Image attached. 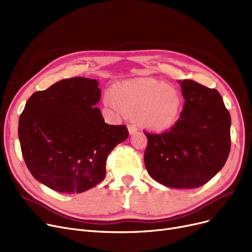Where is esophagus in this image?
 Segmentation results:
<instances>
[{
	"instance_id": "1",
	"label": "esophagus",
	"mask_w": 252,
	"mask_h": 252,
	"mask_svg": "<svg viewBox=\"0 0 252 252\" xmlns=\"http://www.w3.org/2000/svg\"><path fill=\"white\" fill-rule=\"evenodd\" d=\"M127 128H128V132H129V134H130V135L135 134V133L137 132V130H138L137 126H136V125H134V124H130V125H128V126H127Z\"/></svg>"
}]
</instances>
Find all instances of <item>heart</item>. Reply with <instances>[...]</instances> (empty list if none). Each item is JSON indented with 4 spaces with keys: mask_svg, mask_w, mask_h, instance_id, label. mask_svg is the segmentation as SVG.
I'll return each mask as SVG.
<instances>
[{
    "mask_svg": "<svg viewBox=\"0 0 252 252\" xmlns=\"http://www.w3.org/2000/svg\"><path fill=\"white\" fill-rule=\"evenodd\" d=\"M104 103L118 115H138L142 126L162 130L176 122L181 106L178 93L163 82L152 79L128 81L109 89Z\"/></svg>",
    "mask_w": 252,
    "mask_h": 252,
    "instance_id": "obj_1",
    "label": "heart"
}]
</instances>
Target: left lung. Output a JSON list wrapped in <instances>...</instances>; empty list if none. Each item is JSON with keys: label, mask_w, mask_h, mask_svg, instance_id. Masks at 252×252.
I'll list each match as a JSON object with an SVG mask.
<instances>
[{"label": "left lung", "mask_w": 252, "mask_h": 252, "mask_svg": "<svg viewBox=\"0 0 252 252\" xmlns=\"http://www.w3.org/2000/svg\"><path fill=\"white\" fill-rule=\"evenodd\" d=\"M185 100L180 117L160 134L144 132L150 176L173 189L202 187L221 170L231 150V116L216 90L178 81Z\"/></svg>", "instance_id": "left-lung-1"}]
</instances>
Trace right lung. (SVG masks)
<instances>
[{"label": "right lung", "mask_w": 252, "mask_h": 252, "mask_svg": "<svg viewBox=\"0 0 252 252\" xmlns=\"http://www.w3.org/2000/svg\"><path fill=\"white\" fill-rule=\"evenodd\" d=\"M94 79L75 77L32 94L20 114L18 137L31 174L49 189L79 193L100 183L111 150L128 137L104 122Z\"/></svg>", "instance_id": "right-lung-1"}]
</instances>
